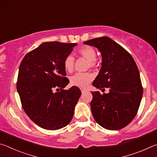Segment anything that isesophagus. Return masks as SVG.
I'll return each instance as SVG.
<instances>
[{"label":"esophagus","mask_w":157,"mask_h":157,"mask_svg":"<svg viewBox=\"0 0 157 157\" xmlns=\"http://www.w3.org/2000/svg\"><path fill=\"white\" fill-rule=\"evenodd\" d=\"M80 89H81L82 93H84V92H85V91H86V89H84V88H81Z\"/></svg>","instance_id":"34e87169"}]
</instances>
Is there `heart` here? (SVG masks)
<instances>
[{
    "instance_id": "b5f03b06",
    "label": "heart",
    "mask_w": 157,
    "mask_h": 157,
    "mask_svg": "<svg viewBox=\"0 0 157 157\" xmlns=\"http://www.w3.org/2000/svg\"><path fill=\"white\" fill-rule=\"evenodd\" d=\"M78 54L89 61V66L95 67L96 66V50L94 47L86 46L78 50ZM75 59L72 55H68L63 60V67L66 72L71 73L73 71ZM94 78L91 73H78L70 78L71 84L73 86L85 87L88 85Z\"/></svg>"
}]
</instances>
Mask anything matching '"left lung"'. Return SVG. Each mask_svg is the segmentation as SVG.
<instances>
[{
    "mask_svg": "<svg viewBox=\"0 0 157 157\" xmlns=\"http://www.w3.org/2000/svg\"><path fill=\"white\" fill-rule=\"evenodd\" d=\"M96 47L102 55V67L92 85L109 89L108 94L91 92L93 116L101 127L118 130L132 121L139 110L143 86L139 68L132 55L109 37L84 42Z\"/></svg>",
    "mask_w": 157,
    "mask_h": 157,
    "instance_id": "1",
    "label": "left lung"
}]
</instances>
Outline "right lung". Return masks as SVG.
Wrapping results in <instances>:
<instances>
[{"label": "right lung", "instance_id": "add662e5", "mask_svg": "<svg viewBox=\"0 0 157 157\" xmlns=\"http://www.w3.org/2000/svg\"><path fill=\"white\" fill-rule=\"evenodd\" d=\"M76 45L45 42L21 61L17 82L21 105L29 118L41 128L62 129L73 118L82 93L75 86L63 89L69 83L63 60Z\"/></svg>", "mask_w": 157, "mask_h": 157}]
</instances>
